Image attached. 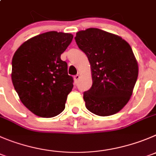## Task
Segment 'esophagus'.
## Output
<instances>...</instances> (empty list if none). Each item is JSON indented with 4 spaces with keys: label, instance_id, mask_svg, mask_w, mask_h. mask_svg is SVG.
<instances>
[{
    "label": "esophagus",
    "instance_id": "1",
    "mask_svg": "<svg viewBox=\"0 0 156 156\" xmlns=\"http://www.w3.org/2000/svg\"><path fill=\"white\" fill-rule=\"evenodd\" d=\"M73 79H74V81H75V83H77V81L80 80V75H78V74H77V75L74 76Z\"/></svg>",
    "mask_w": 156,
    "mask_h": 156
}]
</instances>
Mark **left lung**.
<instances>
[{
  "mask_svg": "<svg viewBox=\"0 0 156 156\" xmlns=\"http://www.w3.org/2000/svg\"><path fill=\"white\" fill-rule=\"evenodd\" d=\"M75 40L91 68L93 85L83 93L86 107L100 116L117 113L130 99L139 74L131 47L118 35L98 28L77 32Z\"/></svg>",
  "mask_w": 156,
  "mask_h": 156,
  "instance_id": "1",
  "label": "left lung"
}]
</instances>
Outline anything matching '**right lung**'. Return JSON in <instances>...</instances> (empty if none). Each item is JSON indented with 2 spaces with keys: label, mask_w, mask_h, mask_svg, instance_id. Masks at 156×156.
I'll list each match as a JSON object with an SVG mask.
<instances>
[{
  "label": "right lung",
  "mask_w": 156,
  "mask_h": 156,
  "mask_svg": "<svg viewBox=\"0 0 156 156\" xmlns=\"http://www.w3.org/2000/svg\"><path fill=\"white\" fill-rule=\"evenodd\" d=\"M73 37L67 33H44L25 41L13 57L14 89L22 103L38 116H56L65 109L73 79L60 56Z\"/></svg>",
  "instance_id": "1"
}]
</instances>
